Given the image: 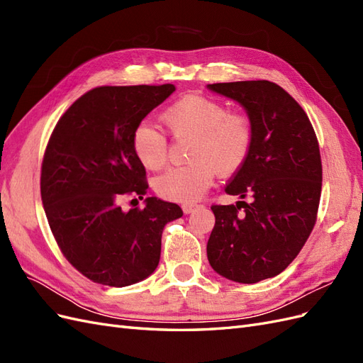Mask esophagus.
<instances>
[{
  "label": "esophagus",
  "mask_w": 363,
  "mask_h": 363,
  "mask_svg": "<svg viewBox=\"0 0 363 363\" xmlns=\"http://www.w3.org/2000/svg\"><path fill=\"white\" fill-rule=\"evenodd\" d=\"M195 207H196V206H194V204H184V206H183V212H184L186 215H189V213H192V212L195 211Z\"/></svg>",
  "instance_id": "esophagus-1"
}]
</instances>
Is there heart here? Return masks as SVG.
I'll return each mask as SVG.
<instances>
[{
  "label": "heart",
  "instance_id": "obj_1",
  "mask_svg": "<svg viewBox=\"0 0 363 363\" xmlns=\"http://www.w3.org/2000/svg\"><path fill=\"white\" fill-rule=\"evenodd\" d=\"M163 123L175 136L192 138L191 163L169 168L156 180L160 196L177 203H195L212 184L215 172L227 175L245 163L252 145L251 121L230 113L219 101L188 95L162 113ZM133 150L148 169H160L167 162V139L151 123H140L133 133Z\"/></svg>",
  "mask_w": 363,
  "mask_h": 363
}]
</instances>
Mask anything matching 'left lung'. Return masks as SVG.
<instances>
[{"label": "left lung", "mask_w": 363, "mask_h": 363, "mask_svg": "<svg viewBox=\"0 0 363 363\" xmlns=\"http://www.w3.org/2000/svg\"><path fill=\"white\" fill-rule=\"evenodd\" d=\"M207 89L242 106L255 133L245 163L224 189L252 200L212 206L207 259L219 276L257 283L286 269L312 232L323 182L320 145L301 106L276 83H215Z\"/></svg>", "instance_id": "obj_1"}]
</instances>
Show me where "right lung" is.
<instances>
[{"label": "right lung", "mask_w": 363, "mask_h": 363, "mask_svg": "<svg viewBox=\"0 0 363 363\" xmlns=\"http://www.w3.org/2000/svg\"><path fill=\"white\" fill-rule=\"evenodd\" d=\"M175 91L162 86H103L80 96L59 119L42 162L40 195L56 242L89 280L123 288L145 280L160 260L162 233L182 208L157 196L144 208L121 207L145 194V168L133 133Z\"/></svg>", "instance_id": "add662e5"}]
</instances>
